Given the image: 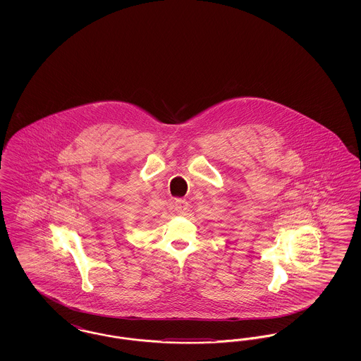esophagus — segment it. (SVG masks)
Instances as JSON below:
<instances>
[{
  "instance_id": "esophagus-1",
  "label": "esophagus",
  "mask_w": 361,
  "mask_h": 361,
  "mask_svg": "<svg viewBox=\"0 0 361 361\" xmlns=\"http://www.w3.org/2000/svg\"><path fill=\"white\" fill-rule=\"evenodd\" d=\"M188 202L185 200V199H177L176 202H174V208H176V211L178 212V214H185L187 211H188Z\"/></svg>"
}]
</instances>
